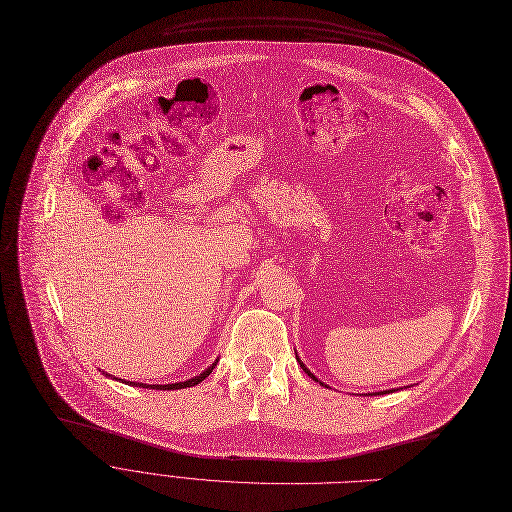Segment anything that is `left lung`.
<instances>
[{"label":"left lung","mask_w":512,"mask_h":512,"mask_svg":"<svg viewBox=\"0 0 512 512\" xmlns=\"http://www.w3.org/2000/svg\"><path fill=\"white\" fill-rule=\"evenodd\" d=\"M296 358H298V354H296ZM298 362H300V367H302V369H304V373H308V377H312V379H314V381H319V379H316V377H314V375H312V373H310V371H308V369H306V367H304V364H302V360H300V358H298ZM319 383H321V381H319ZM321 385H323V383H321Z\"/></svg>","instance_id":"left-lung-1"}]
</instances>
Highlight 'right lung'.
I'll list each match as a JSON object with an SVG mask.
<instances>
[{
    "instance_id": "1",
    "label": "right lung",
    "mask_w": 512,
    "mask_h": 512,
    "mask_svg": "<svg viewBox=\"0 0 512 512\" xmlns=\"http://www.w3.org/2000/svg\"><path fill=\"white\" fill-rule=\"evenodd\" d=\"M218 362V360H216ZM216 362L212 364V367H208L204 373H200L198 377H193V379H187V381H179V383H168V385H148V383H133V385H137V387H152V389H183V387H193V385H198L200 381H204L210 373H212V369L216 367ZM129 383V381H127Z\"/></svg>"
}]
</instances>
